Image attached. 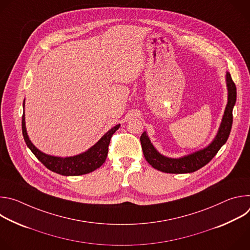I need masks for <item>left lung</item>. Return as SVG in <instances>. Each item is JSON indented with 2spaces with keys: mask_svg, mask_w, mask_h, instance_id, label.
Segmentation results:
<instances>
[{
  "mask_svg": "<svg viewBox=\"0 0 250 250\" xmlns=\"http://www.w3.org/2000/svg\"><path fill=\"white\" fill-rule=\"evenodd\" d=\"M227 84L229 91V100L222 125L216 138L205 149L179 159L168 158L157 152V150L151 145L148 136L146 135V132L141 134L140 144L142 151H144V155L146 161L153 168L165 173L172 174L191 173L202 168L215 157L220 148L227 142L232 125V109L236 101V87L229 72L227 73Z\"/></svg>",
  "mask_w": 250,
  "mask_h": 250,
  "instance_id": "1",
  "label": "left lung"
}]
</instances>
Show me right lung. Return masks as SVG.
<instances>
[{
	"mask_svg": "<svg viewBox=\"0 0 250 250\" xmlns=\"http://www.w3.org/2000/svg\"><path fill=\"white\" fill-rule=\"evenodd\" d=\"M23 105H24V102H23ZM119 127H120V125H117L116 126L111 128L88 151L73 157L61 158V157H55V156L44 154L35 147L30 142L26 133L25 123H24V113L22 115V120H21L22 135L27 147L31 150V152L35 155V157H37L47 169L64 176H78V175L87 174V173L93 172L94 170L102 166L103 163L105 161L106 155H108L112 135L116 132V130Z\"/></svg>",
	"mask_w": 250,
	"mask_h": 250,
	"instance_id": "obj_1",
	"label": "right lung"
}]
</instances>
